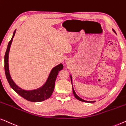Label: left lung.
I'll list each match as a JSON object with an SVG mask.
<instances>
[{
	"label": "left lung",
	"mask_w": 126,
	"mask_h": 126,
	"mask_svg": "<svg viewBox=\"0 0 126 126\" xmlns=\"http://www.w3.org/2000/svg\"><path fill=\"white\" fill-rule=\"evenodd\" d=\"M112 30H113V31H114V32L116 33L115 31V30L114 29H112ZM70 78H71V83H72V79L71 75H70ZM72 91H73V94H74V96H75V98L78 99V100L81 101V102H87V103H94V102H95V101H87V100H84V99H81V98H80V97H79V96H78L77 94L75 93V91H74V88H73V86H72Z\"/></svg>",
	"instance_id": "obj_1"
}]
</instances>
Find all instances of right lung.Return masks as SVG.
Masks as SVG:
<instances>
[{
  "label": "right lung",
  "instance_id": "1",
  "mask_svg": "<svg viewBox=\"0 0 126 126\" xmlns=\"http://www.w3.org/2000/svg\"><path fill=\"white\" fill-rule=\"evenodd\" d=\"M15 32L16 30L14 31L11 39L10 40L8 44L7 48L4 56V70L6 78L7 79L8 82L10 85L11 87L20 96L23 97L26 100L30 101V102H42V101L45 100L46 99H48L52 95L54 90L55 83L56 77H57L58 74L59 73V71L63 69V65L62 64H59L52 69L48 77L47 81H46L45 84L42 86L41 87L32 90H25L19 87L11 77L9 71V66H8V55H9L10 47L11 45L14 36H15Z\"/></svg>",
  "mask_w": 126,
  "mask_h": 126
}]
</instances>
